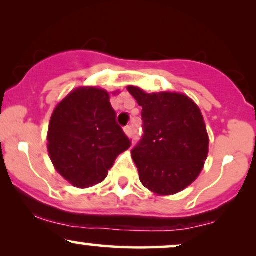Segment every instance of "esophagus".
Here are the masks:
<instances>
[{
    "label": "esophagus",
    "mask_w": 256,
    "mask_h": 256,
    "mask_svg": "<svg viewBox=\"0 0 256 256\" xmlns=\"http://www.w3.org/2000/svg\"><path fill=\"white\" fill-rule=\"evenodd\" d=\"M124 131H125V134H128V136H131V134H132V126H130V125L125 126Z\"/></svg>",
    "instance_id": "1"
}]
</instances>
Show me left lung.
<instances>
[{
    "instance_id": "1",
    "label": "left lung",
    "mask_w": 256,
    "mask_h": 256,
    "mask_svg": "<svg viewBox=\"0 0 256 256\" xmlns=\"http://www.w3.org/2000/svg\"><path fill=\"white\" fill-rule=\"evenodd\" d=\"M128 90L142 107V138L131 150L140 180L158 195L182 192L207 158L210 140L201 110L182 94Z\"/></svg>"
}]
</instances>
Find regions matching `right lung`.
Wrapping results in <instances>:
<instances>
[{"label": "right lung", "instance_id": "1", "mask_svg": "<svg viewBox=\"0 0 256 256\" xmlns=\"http://www.w3.org/2000/svg\"><path fill=\"white\" fill-rule=\"evenodd\" d=\"M131 140L116 122L107 91L79 88L52 113L48 152L56 171L77 188H89L107 177L116 156Z\"/></svg>", "mask_w": 256, "mask_h": 256}]
</instances>
